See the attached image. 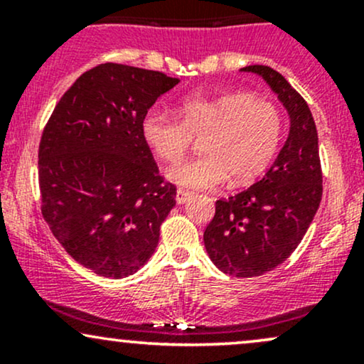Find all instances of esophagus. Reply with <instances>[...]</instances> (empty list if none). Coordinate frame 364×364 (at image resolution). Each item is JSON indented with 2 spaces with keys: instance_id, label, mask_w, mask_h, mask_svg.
<instances>
[{
  "instance_id": "1",
  "label": "esophagus",
  "mask_w": 364,
  "mask_h": 364,
  "mask_svg": "<svg viewBox=\"0 0 364 364\" xmlns=\"http://www.w3.org/2000/svg\"><path fill=\"white\" fill-rule=\"evenodd\" d=\"M190 198H191V193H188V191H185V190L176 191V202L178 203H186Z\"/></svg>"
}]
</instances>
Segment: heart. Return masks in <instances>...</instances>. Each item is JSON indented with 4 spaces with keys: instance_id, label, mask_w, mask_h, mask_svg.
Masks as SVG:
<instances>
[{
    "instance_id": "1",
    "label": "heart",
    "mask_w": 364,
    "mask_h": 364,
    "mask_svg": "<svg viewBox=\"0 0 364 364\" xmlns=\"http://www.w3.org/2000/svg\"><path fill=\"white\" fill-rule=\"evenodd\" d=\"M179 112L181 119L150 109L141 119V135L159 157L171 162L186 152L193 136H203L202 156L166 171L183 190L214 188L228 176L231 185H248L269 168L282 139L281 109L248 92L191 95Z\"/></svg>"
}]
</instances>
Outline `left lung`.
Wrapping results in <instances>:
<instances>
[{
    "label": "left lung",
    "instance_id": "1",
    "mask_svg": "<svg viewBox=\"0 0 364 364\" xmlns=\"http://www.w3.org/2000/svg\"><path fill=\"white\" fill-rule=\"evenodd\" d=\"M269 83L291 119L289 135L265 176L248 190L217 200L203 232L214 265L235 277H257L289 258L306 235L321 200L318 133L311 111L281 73L252 65Z\"/></svg>",
    "mask_w": 364,
    "mask_h": 364
}]
</instances>
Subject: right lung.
I'll list each match as a JSON object with an SVG mask.
<instances>
[{"label": "right lung", "instance_id": "add662e5", "mask_svg": "<svg viewBox=\"0 0 364 364\" xmlns=\"http://www.w3.org/2000/svg\"><path fill=\"white\" fill-rule=\"evenodd\" d=\"M178 78L104 63L65 92L39 145L43 217L66 253L102 277L156 252L176 186L159 176L141 119Z\"/></svg>", "mask_w": 364, "mask_h": 364}]
</instances>
